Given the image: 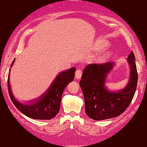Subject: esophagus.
I'll return each mask as SVG.
<instances>
[{"label":"esophagus","instance_id":"obj_1","mask_svg":"<svg viewBox=\"0 0 147 147\" xmlns=\"http://www.w3.org/2000/svg\"><path fill=\"white\" fill-rule=\"evenodd\" d=\"M82 71L80 69H77L75 73V78L76 79H80L82 76Z\"/></svg>","mask_w":147,"mask_h":147}]
</instances>
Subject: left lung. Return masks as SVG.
I'll return each mask as SVG.
<instances>
[{
  "mask_svg": "<svg viewBox=\"0 0 147 147\" xmlns=\"http://www.w3.org/2000/svg\"><path fill=\"white\" fill-rule=\"evenodd\" d=\"M130 73L128 83L120 90L110 91L105 84L114 62L90 64L84 69L80 86L85 100V111L90 118L103 120L116 117L125 111L133 99L137 84L136 57L133 52L127 59Z\"/></svg>",
  "mask_w": 147,
  "mask_h": 147,
  "instance_id": "left-lung-1",
  "label": "left lung"
}]
</instances>
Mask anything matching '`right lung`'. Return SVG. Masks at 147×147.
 <instances>
[{
    "instance_id": "add662e5",
    "label": "right lung",
    "mask_w": 147,
    "mask_h": 147,
    "mask_svg": "<svg viewBox=\"0 0 147 147\" xmlns=\"http://www.w3.org/2000/svg\"><path fill=\"white\" fill-rule=\"evenodd\" d=\"M15 59L10 65L13 66ZM76 68L73 67L57 74L48 89L36 99L23 103L15 98L11 92L10 71L8 78V89L10 99L18 110L28 117L36 120H50L59 113L63 92L66 86L73 80Z\"/></svg>"
}]
</instances>
